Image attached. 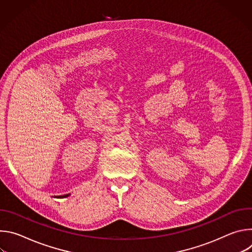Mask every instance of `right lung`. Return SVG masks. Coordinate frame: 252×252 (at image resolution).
Returning <instances> with one entry per match:
<instances>
[{"mask_svg":"<svg viewBox=\"0 0 252 252\" xmlns=\"http://www.w3.org/2000/svg\"><path fill=\"white\" fill-rule=\"evenodd\" d=\"M69 195H70V194H69V193H68V194H64V195H61V196H59V197H60V198H63V197H67V196H69Z\"/></svg>","mask_w":252,"mask_h":252,"instance_id":"1","label":"right lung"}]
</instances>
